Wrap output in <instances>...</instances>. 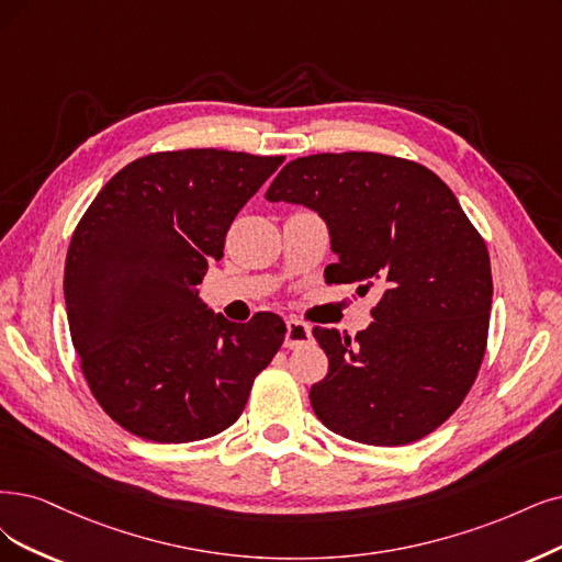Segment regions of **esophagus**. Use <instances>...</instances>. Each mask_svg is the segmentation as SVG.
<instances>
[{"label": "esophagus", "instance_id": "34e87169", "mask_svg": "<svg viewBox=\"0 0 562 562\" xmlns=\"http://www.w3.org/2000/svg\"><path fill=\"white\" fill-rule=\"evenodd\" d=\"M310 342V326L301 319H289L286 322V336H284V347L289 349H299Z\"/></svg>", "mask_w": 562, "mask_h": 562}]
</instances>
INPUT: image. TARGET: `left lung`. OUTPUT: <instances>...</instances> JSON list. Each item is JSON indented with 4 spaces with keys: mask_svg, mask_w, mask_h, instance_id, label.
I'll return each mask as SVG.
<instances>
[{
    "mask_svg": "<svg viewBox=\"0 0 562 562\" xmlns=\"http://www.w3.org/2000/svg\"><path fill=\"white\" fill-rule=\"evenodd\" d=\"M266 199L326 220L338 255L326 280L382 292L355 340L313 328L328 357L310 389L317 419L375 447L426 438L459 409L486 355L491 259L461 203L426 166L380 153L299 157Z\"/></svg>",
    "mask_w": 562,
    "mask_h": 562,
    "instance_id": "obj_1",
    "label": "left lung"
}]
</instances>
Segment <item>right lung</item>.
<instances>
[{
  "label": "right lung",
  "instance_id": "obj_1",
  "mask_svg": "<svg viewBox=\"0 0 562 562\" xmlns=\"http://www.w3.org/2000/svg\"><path fill=\"white\" fill-rule=\"evenodd\" d=\"M284 157L192 148L138 157L80 217L65 266L71 342L92 396L136 438L194 442L232 426L286 326L234 324L199 299L240 207Z\"/></svg>",
  "mask_w": 562,
  "mask_h": 562
}]
</instances>
